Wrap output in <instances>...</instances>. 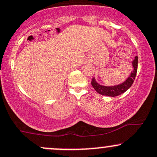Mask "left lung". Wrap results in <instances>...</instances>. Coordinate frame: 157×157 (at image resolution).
<instances>
[{
  "label": "left lung",
  "instance_id": "8db88e82",
  "mask_svg": "<svg viewBox=\"0 0 157 157\" xmlns=\"http://www.w3.org/2000/svg\"><path fill=\"white\" fill-rule=\"evenodd\" d=\"M132 65L133 70L131 71L128 78L122 83L114 86L101 85L96 81L95 77H93L92 80V87L100 95H106V96L115 97L124 93L132 86L133 82H134L137 70H138V56L135 57V59L132 62Z\"/></svg>",
  "mask_w": 157,
  "mask_h": 157
}]
</instances>
